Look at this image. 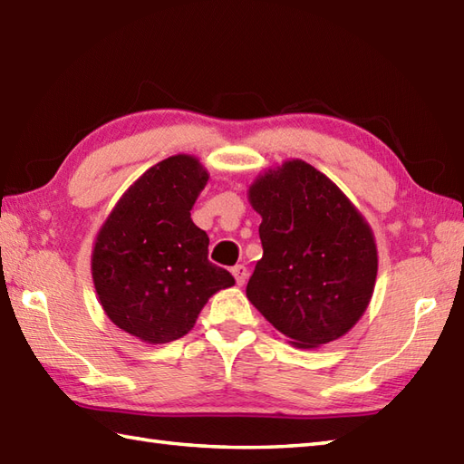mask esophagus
Listing matches in <instances>:
<instances>
[{"label":"esophagus","instance_id":"1","mask_svg":"<svg viewBox=\"0 0 464 464\" xmlns=\"http://www.w3.org/2000/svg\"><path fill=\"white\" fill-rule=\"evenodd\" d=\"M231 273H233V276H235V281H237V285H245V281H246V276H249V271H246V266L245 265H235L233 268H231Z\"/></svg>","mask_w":464,"mask_h":464}]
</instances>
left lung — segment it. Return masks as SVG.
<instances>
[{"instance_id":"obj_1","label":"left lung","mask_w":464,"mask_h":464,"mask_svg":"<svg viewBox=\"0 0 464 464\" xmlns=\"http://www.w3.org/2000/svg\"><path fill=\"white\" fill-rule=\"evenodd\" d=\"M246 196L263 218V256L246 298L295 348L342 338L368 308L378 276L370 223L303 160L258 174Z\"/></svg>"}]
</instances>
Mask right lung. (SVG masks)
<instances>
[{
    "label": "right lung",
    "instance_id": "1",
    "mask_svg": "<svg viewBox=\"0 0 464 464\" xmlns=\"http://www.w3.org/2000/svg\"><path fill=\"white\" fill-rule=\"evenodd\" d=\"M208 179L196 156L161 160L122 193L96 235L91 271L101 306L146 343L186 336L208 300L235 285L209 263V237L191 221Z\"/></svg>",
    "mask_w": 464,
    "mask_h": 464
}]
</instances>
